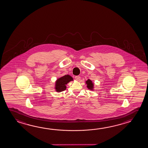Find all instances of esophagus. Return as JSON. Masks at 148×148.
<instances>
[{"mask_svg": "<svg viewBox=\"0 0 148 148\" xmlns=\"http://www.w3.org/2000/svg\"><path fill=\"white\" fill-rule=\"evenodd\" d=\"M80 76L79 75H77V76H75V79H76L77 81H79L80 80Z\"/></svg>", "mask_w": 148, "mask_h": 148, "instance_id": "obj_1", "label": "esophagus"}]
</instances>
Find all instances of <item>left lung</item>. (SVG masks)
<instances>
[{
    "mask_svg": "<svg viewBox=\"0 0 148 148\" xmlns=\"http://www.w3.org/2000/svg\"><path fill=\"white\" fill-rule=\"evenodd\" d=\"M85 83L87 84V87L88 88V89L91 90H94V83L92 80L88 79L85 81Z\"/></svg>",
    "mask_w": 148,
    "mask_h": 148,
    "instance_id": "obj_1",
    "label": "left lung"
}]
</instances>
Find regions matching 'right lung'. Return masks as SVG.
Returning a JSON list of instances; mask_svg holds the SVG:
<instances>
[{"label":"right lung","instance_id":"obj_1","mask_svg":"<svg viewBox=\"0 0 148 148\" xmlns=\"http://www.w3.org/2000/svg\"><path fill=\"white\" fill-rule=\"evenodd\" d=\"M73 80V77L68 75L59 77L56 81L54 89L58 92L64 91L66 89V85Z\"/></svg>","mask_w":148,"mask_h":148}]
</instances>
